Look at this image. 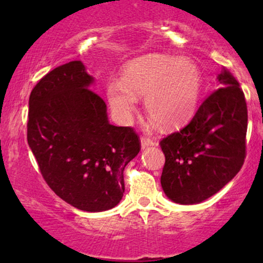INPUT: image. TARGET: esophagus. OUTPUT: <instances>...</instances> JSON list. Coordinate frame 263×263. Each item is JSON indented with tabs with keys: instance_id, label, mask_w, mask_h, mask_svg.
<instances>
[{
	"instance_id": "34e87169",
	"label": "esophagus",
	"mask_w": 263,
	"mask_h": 263,
	"mask_svg": "<svg viewBox=\"0 0 263 263\" xmlns=\"http://www.w3.org/2000/svg\"><path fill=\"white\" fill-rule=\"evenodd\" d=\"M154 145H157L156 141H153V140H151L149 138H146V136H142L141 138V148L142 149H146L147 147L154 146Z\"/></svg>"
}]
</instances>
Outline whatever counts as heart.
Segmentation results:
<instances>
[{"mask_svg":"<svg viewBox=\"0 0 263 263\" xmlns=\"http://www.w3.org/2000/svg\"><path fill=\"white\" fill-rule=\"evenodd\" d=\"M202 89V74L193 61L149 53L134 59L122 69V82L111 80L106 97L122 120H129L138 97H145V109L161 128L181 127L194 116Z\"/></svg>","mask_w":263,"mask_h":263,"instance_id":"b5f03b06","label":"heart"}]
</instances>
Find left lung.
Returning a JSON list of instances; mask_svg holds the SVG:
<instances>
[{
    "label": "left lung",
    "mask_w": 263,
    "mask_h": 263,
    "mask_svg": "<svg viewBox=\"0 0 263 263\" xmlns=\"http://www.w3.org/2000/svg\"><path fill=\"white\" fill-rule=\"evenodd\" d=\"M220 88L201 104L193 120L160 141L165 165L161 188L171 201L195 204L228 184L246 158L248 110L238 81L224 69Z\"/></svg>",
    "instance_id": "obj_1"
}]
</instances>
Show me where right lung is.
<instances>
[{"label":"right lung","instance_id":"1","mask_svg":"<svg viewBox=\"0 0 263 263\" xmlns=\"http://www.w3.org/2000/svg\"><path fill=\"white\" fill-rule=\"evenodd\" d=\"M81 61L55 68L32 89L27 141L43 178L67 203L103 212L123 197V171L140 152L130 127L110 124Z\"/></svg>","mask_w":263,"mask_h":263}]
</instances>
